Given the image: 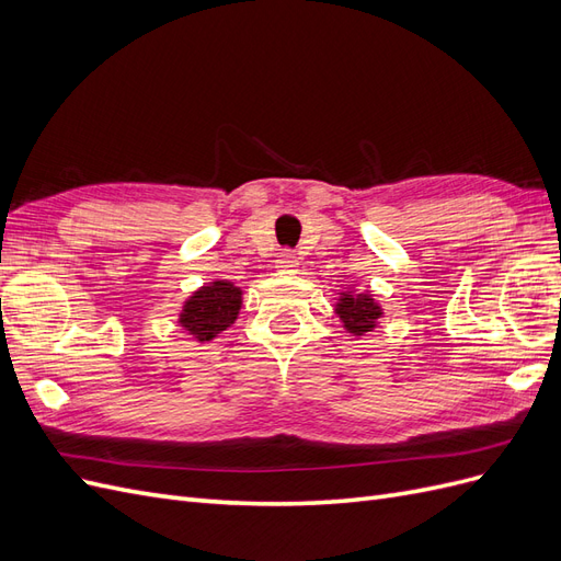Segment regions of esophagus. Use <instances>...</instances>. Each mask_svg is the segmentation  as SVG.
I'll return each mask as SVG.
<instances>
[{"label":"esophagus","mask_w":561,"mask_h":561,"mask_svg":"<svg viewBox=\"0 0 561 561\" xmlns=\"http://www.w3.org/2000/svg\"><path fill=\"white\" fill-rule=\"evenodd\" d=\"M297 266H299V260L295 257V254H293L290 250H285V252L278 254L276 268L283 271V274H293V271H297Z\"/></svg>","instance_id":"34e87169"}]
</instances>
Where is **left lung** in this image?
Here are the masks:
<instances>
[{"label":"left lung","instance_id":"1","mask_svg":"<svg viewBox=\"0 0 561 561\" xmlns=\"http://www.w3.org/2000/svg\"><path fill=\"white\" fill-rule=\"evenodd\" d=\"M334 313L339 316V320H342V328L353 336H363L371 332L383 318V309L379 307V301H375L369 290L358 295L355 290H351V287L348 290L339 293Z\"/></svg>","mask_w":561,"mask_h":561}]
</instances>
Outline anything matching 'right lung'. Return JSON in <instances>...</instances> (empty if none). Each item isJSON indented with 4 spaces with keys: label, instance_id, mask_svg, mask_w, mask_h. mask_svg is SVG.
Returning <instances> with one entry per match:
<instances>
[{
    "label": "right lung",
    "instance_id": "obj_1",
    "mask_svg": "<svg viewBox=\"0 0 561 561\" xmlns=\"http://www.w3.org/2000/svg\"><path fill=\"white\" fill-rule=\"evenodd\" d=\"M243 307V290L231 280H213L201 285L184 299L178 325L196 342H213L229 330Z\"/></svg>",
    "mask_w": 561,
    "mask_h": 561
}]
</instances>
